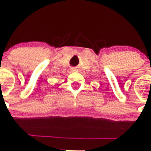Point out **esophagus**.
I'll return each instance as SVG.
<instances>
[{
  "mask_svg": "<svg viewBox=\"0 0 151 151\" xmlns=\"http://www.w3.org/2000/svg\"><path fill=\"white\" fill-rule=\"evenodd\" d=\"M71 71H77V67H74V68H71Z\"/></svg>",
  "mask_w": 151,
  "mask_h": 151,
  "instance_id": "obj_1",
  "label": "esophagus"
}]
</instances>
